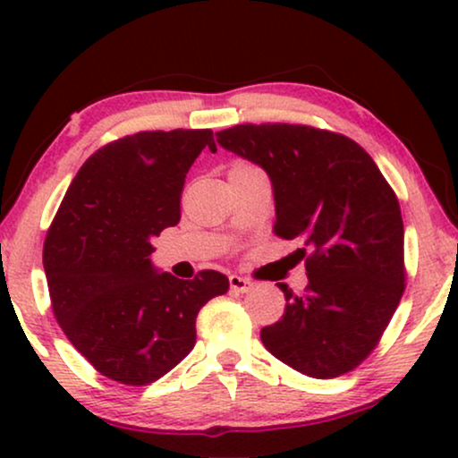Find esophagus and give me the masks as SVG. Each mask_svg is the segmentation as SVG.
<instances>
[{
	"instance_id": "obj_1",
	"label": "esophagus",
	"mask_w": 458,
	"mask_h": 458,
	"mask_svg": "<svg viewBox=\"0 0 458 458\" xmlns=\"http://www.w3.org/2000/svg\"><path fill=\"white\" fill-rule=\"evenodd\" d=\"M229 285L231 290H233L235 293H246L254 287V284L246 277H240V275H231L229 277Z\"/></svg>"
}]
</instances>
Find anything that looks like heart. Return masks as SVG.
Listing matches in <instances>:
<instances>
[{
    "instance_id": "b5f03b06",
    "label": "heart",
    "mask_w": 458,
    "mask_h": 458,
    "mask_svg": "<svg viewBox=\"0 0 458 458\" xmlns=\"http://www.w3.org/2000/svg\"><path fill=\"white\" fill-rule=\"evenodd\" d=\"M242 166H246V165H235L233 168H242Z\"/></svg>"
}]
</instances>
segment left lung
I'll use <instances>...</instances> for the list:
<instances>
[{
  "instance_id": "obj_1",
  "label": "left lung",
  "mask_w": 458,
  "mask_h": 458,
  "mask_svg": "<svg viewBox=\"0 0 458 458\" xmlns=\"http://www.w3.org/2000/svg\"><path fill=\"white\" fill-rule=\"evenodd\" d=\"M218 146L268 174L275 233L298 240L309 287L285 296V312L260 331L281 362L331 379L367 359L404 292L400 204L359 143L304 124H237Z\"/></svg>"
}]
</instances>
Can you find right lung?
I'll return each instance as SVG.
<instances>
[{
	"mask_svg": "<svg viewBox=\"0 0 458 458\" xmlns=\"http://www.w3.org/2000/svg\"><path fill=\"white\" fill-rule=\"evenodd\" d=\"M210 129L143 131L89 156L72 179L43 246L54 315L99 373L152 384L196 344V317L227 293L223 273L183 281L154 267L152 240L181 218L185 174Z\"/></svg>",
	"mask_w": 458,
	"mask_h": 458,
	"instance_id": "right-lung-1",
	"label": "right lung"
}]
</instances>
